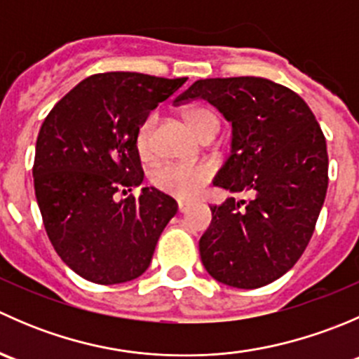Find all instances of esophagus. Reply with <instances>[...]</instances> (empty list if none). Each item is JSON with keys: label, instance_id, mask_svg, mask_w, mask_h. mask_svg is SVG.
Returning <instances> with one entry per match:
<instances>
[{"label": "esophagus", "instance_id": "obj_1", "mask_svg": "<svg viewBox=\"0 0 359 359\" xmlns=\"http://www.w3.org/2000/svg\"><path fill=\"white\" fill-rule=\"evenodd\" d=\"M189 206H191V201H182V200H180L179 201V212L180 213H186L187 210H189Z\"/></svg>", "mask_w": 359, "mask_h": 359}]
</instances>
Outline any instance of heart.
<instances>
[{"mask_svg":"<svg viewBox=\"0 0 359 359\" xmlns=\"http://www.w3.org/2000/svg\"><path fill=\"white\" fill-rule=\"evenodd\" d=\"M187 123L198 135L206 137L210 133H217L220 128V118L212 107L194 106L186 112ZM156 114H147L140 121L135 132V147L140 158L147 159L154 154V128H156ZM213 168L208 163H165L151 173V182L154 187L175 198L189 200L203 189L206 182L212 179Z\"/></svg>","mask_w":359,"mask_h":359,"instance_id":"b5f03b06","label":"heart"}]
</instances>
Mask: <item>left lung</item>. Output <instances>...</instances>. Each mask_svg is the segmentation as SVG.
I'll list each match as a JSON object with an SVG mask.
<instances>
[{"instance_id":"obj_1","label":"left lung","mask_w":359,"mask_h":359,"mask_svg":"<svg viewBox=\"0 0 359 359\" xmlns=\"http://www.w3.org/2000/svg\"><path fill=\"white\" fill-rule=\"evenodd\" d=\"M208 100L233 125L231 156L213 186L245 198L210 206L200 255L234 288L273 283L295 266L314 233L328 187L323 132L302 97L266 78H210L175 102Z\"/></svg>"}]
</instances>
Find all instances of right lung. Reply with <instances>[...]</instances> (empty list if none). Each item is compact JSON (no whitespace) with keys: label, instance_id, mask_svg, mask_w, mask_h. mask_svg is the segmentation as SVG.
Here are the masks:
<instances>
[{"label":"right lung","instance_id":"right-lung-1","mask_svg":"<svg viewBox=\"0 0 359 359\" xmlns=\"http://www.w3.org/2000/svg\"><path fill=\"white\" fill-rule=\"evenodd\" d=\"M187 78L102 72L83 79L43 121L32 166L46 234L85 280L116 285L149 267L177 201L154 187L118 200L144 180L140 121Z\"/></svg>","mask_w":359,"mask_h":359}]
</instances>
